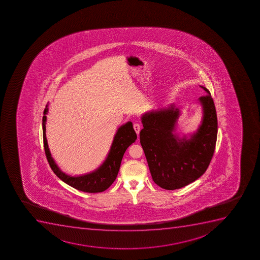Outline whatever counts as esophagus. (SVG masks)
Returning a JSON list of instances; mask_svg holds the SVG:
<instances>
[{
  "label": "esophagus",
  "instance_id": "34e87169",
  "mask_svg": "<svg viewBox=\"0 0 260 260\" xmlns=\"http://www.w3.org/2000/svg\"><path fill=\"white\" fill-rule=\"evenodd\" d=\"M133 127H134L135 132H137V135H139L140 131H141V124L138 123H135Z\"/></svg>",
  "mask_w": 260,
  "mask_h": 260
}]
</instances>
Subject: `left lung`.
<instances>
[{
  "instance_id": "left-lung-1",
  "label": "left lung",
  "mask_w": 260,
  "mask_h": 260,
  "mask_svg": "<svg viewBox=\"0 0 260 260\" xmlns=\"http://www.w3.org/2000/svg\"><path fill=\"white\" fill-rule=\"evenodd\" d=\"M201 96L203 118L198 129L189 137L176 133L180 108L174 104L143 113L142 145L152 180L165 190L189 185L205 173L215 149L218 121L209 90Z\"/></svg>"
}]
</instances>
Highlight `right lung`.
Masks as SVG:
<instances>
[{
  "mask_svg": "<svg viewBox=\"0 0 260 260\" xmlns=\"http://www.w3.org/2000/svg\"><path fill=\"white\" fill-rule=\"evenodd\" d=\"M48 113V104L46 106L44 116L42 118V129H43V142H44L45 152L50 167L55 175L62 180L63 182L77 190L89 193L102 192L107 190L118 175L120 168L121 161L126 149L137 140V133L133 128L132 122L128 121L121 125L117 129L115 136L113 137L110 150L104 162L92 172L85 175L71 176L62 172L52 158L50 152L47 137H46V122L47 114Z\"/></svg>",
  "mask_w": 260,
  "mask_h": 260,
  "instance_id": "right-lung-1",
  "label": "right lung"
}]
</instances>
